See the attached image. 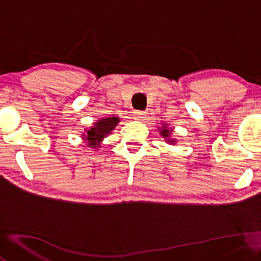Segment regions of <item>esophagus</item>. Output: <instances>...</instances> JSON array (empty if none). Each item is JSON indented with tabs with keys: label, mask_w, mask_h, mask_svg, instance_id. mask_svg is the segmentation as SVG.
I'll use <instances>...</instances> for the list:
<instances>
[{
	"label": "esophagus",
	"mask_w": 261,
	"mask_h": 261,
	"mask_svg": "<svg viewBox=\"0 0 261 261\" xmlns=\"http://www.w3.org/2000/svg\"><path fill=\"white\" fill-rule=\"evenodd\" d=\"M133 116H134V118H136V120H139V121L145 120V118H146V112H144V111H134L133 112Z\"/></svg>",
	"instance_id": "1"
}]
</instances>
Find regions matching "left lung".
I'll list each match as a JSON object with an SVG mask.
<instances>
[{"label":"left lung","mask_w":261,"mask_h":261,"mask_svg":"<svg viewBox=\"0 0 261 261\" xmlns=\"http://www.w3.org/2000/svg\"><path fill=\"white\" fill-rule=\"evenodd\" d=\"M159 132H160L161 136L165 138V140L168 144H170V145H174V144L176 143L175 139L170 138V136H172V133H173V129L172 128H169L167 123H162V127H159Z\"/></svg>","instance_id":"8db88e82"}]
</instances>
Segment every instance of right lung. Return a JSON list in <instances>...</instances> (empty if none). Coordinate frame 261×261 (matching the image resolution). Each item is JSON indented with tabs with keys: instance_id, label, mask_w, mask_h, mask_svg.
<instances>
[{
	"instance_id": "right-lung-1",
	"label": "right lung",
	"mask_w": 261,
	"mask_h": 261,
	"mask_svg": "<svg viewBox=\"0 0 261 261\" xmlns=\"http://www.w3.org/2000/svg\"><path fill=\"white\" fill-rule=\"evenodd\" d=\"M120 122V118L112 116V117L100 118L93 123L89 128H86L82 133V140L85 141L86 145L95 151L101 145L104 138H106L111 132L115 129L116 125Z\"/></svg>"
}]
</instances>
